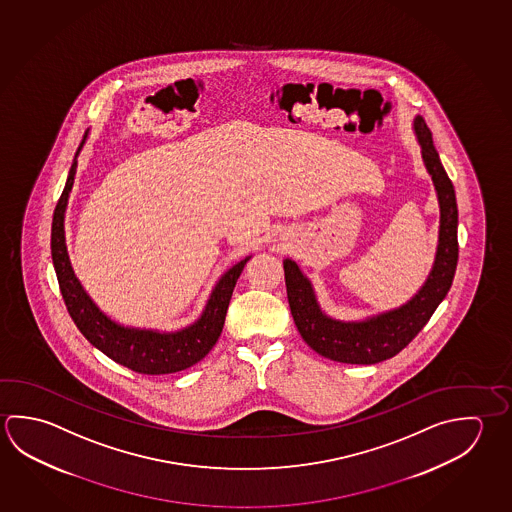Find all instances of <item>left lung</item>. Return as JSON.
Returning a JSON list of instances; mask_svg holds the SVG:
<instances>
[{
	"instance_id": "obj_1",
	"label": "left lung",
	"mask_w": 512,
	"mask_h": 512,
	"mask_svg": "<svg viewBox=\"0 0 512 512\" xmlns=\"http://www.w3.org/2000/svg\"><path fill=\"white\" fill-rule=\"evenodd\" d=\"M413 129L421 144L422 160L430 172L440 205L437 257L421 291L403 307L377 314L365 322H338L320 311L311 282L295 262L284 260L287 300L296 329L305 343L323 358L350 365H374L394 358L421 332L431 314L448 295L457 271V198L424 118H415Z\"/></svg>"
}]
</instances>
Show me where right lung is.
<instances>
[{"instance_id": "right-lung-1", "label": "right lung", "mask_w": 512, "mask_h": 512, "mask_svg": "<svg viewBox=\"0 0 512 512\" xmlns=\"http://www.w3.org/2000/svg\"><path fill=\"white\" fill-rule=\"evenodd\" d=\"M82 144L84 140L81 142V147ZM75 169H77V160H73L72 169L64 185L63 194L57 201L54 221H52V260H54L55 273H57L64 304L73 322L91 345L102 350L108 358L135 370L138 374L160 376V374L180 372L196 365L207 356L219 340L225 325L228 304L234 293L235 282L243 273L244 264L250 260V257H246L239 264H235L234 268L226 271L217 282L216 289L212 291L201 318L183 331H142V329H129L111 322L108 316L100 313L99 307L91 302L90 296L84 293L79 280L73 275L70 259L66 253L64 210L73 187Z\"/></svg>"}]
</instances>
